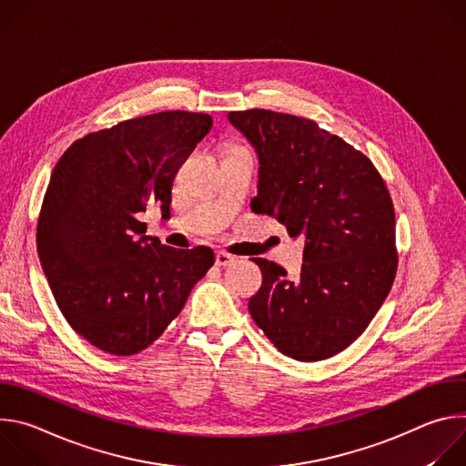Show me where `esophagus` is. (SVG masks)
I'll list each match as a JSON object with an SVG mask.
<instances>
[{
	"label": "esophagus",
	"mask_w": 466,
	"mask_h": 466,
	"mask_svg": "<svg viewBox=\"0 0 466 466\" xmlns=\"http://www.w3.org/2000/svg\"><path fill=\"white\" fill-rule=\"evenodd\" d=\"M234 261H236V256H232V254H228L225 250H219L216 254V263L219 265V268H228V265H232Z\"/></svg>",
	"instance_id": "34e87169"
}]
</instances>
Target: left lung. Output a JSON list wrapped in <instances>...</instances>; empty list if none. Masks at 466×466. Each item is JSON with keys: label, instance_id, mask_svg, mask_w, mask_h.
I'll return each instance as SVG.
<instances>
[{"label": "left lung", "instance_id": "1", "mask_svg": "<svg viewBox=\"0 0 466 466\" xmlns=\"http://www.w3.org/2000/svg\"><path fill=\"white\" fill-rule=\"evenodd\" d=\"M254 147L250 208L304 238L300 277L252 258L261 288L248 311L286 356L320 361L352 345L381 308L396 275L394 208L374 164L315 121L263 110L228 112Z\"/></svg>", "mask_w": 466, "mask_h": 466}]
</instances>
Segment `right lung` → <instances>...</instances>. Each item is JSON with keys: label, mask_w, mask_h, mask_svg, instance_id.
<instances>
[{"label": "right lung", "mask_w": 466, "mask_h": 466, "mask_svg": "<svg viewBox=\"0 0 466 466\" xmlns=\"http://www.w3.org/2000/svg\"><path fill=\"white\" fill-rule=\"evenodd\" d=\"M198 112H158L90 132L56 162L36 227L51 293L70 326L114 356L158 339L212 268L210 247L146 236L140 214L171 212L178 167L212 128Z\"/></svg>", "instance_id": "right-lung-1"}]
</instances>
